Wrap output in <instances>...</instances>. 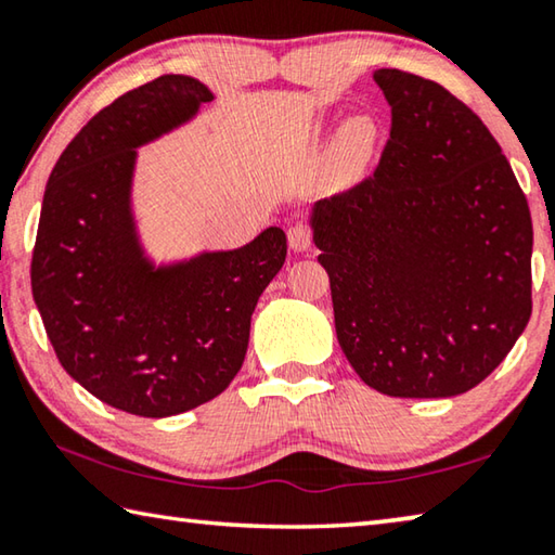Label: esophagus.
I'll return each instance as SVG.
<instances>
[{
    "instance_id": "34e87169",
    "label": "esophagus",
    "mask_w": 555,
    "mask_h": 555,
    "mask_svg": "<svg viewBox=\"0 0 555 555\" xmlns=\"http://www.w3.org/2000/svg\"><path fill=\"white\" fill-rule=\"evenodd\" d=\"M286 237H288V247L294 251H306V249H311V244H313V234H311V230L304 228V224H294V228H288Z\"/></svg>"
}]
</instances>
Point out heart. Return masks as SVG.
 <instances>
[{
  "label": "heart",
  "mask_w": 555,
  "mask_h": 555,
  "mask_svg": "<svg viewBox=\"0 0 555 555\" xmlns=\"http://www.w3.org/2000/svg\"><path fill=\"white\" fill-rule=\"evenodd\" d=\"M377 121L367 115H357L347 119L340 134H337V152L347 164H362L372 156L374 146H377Z\"/></svg>",
  "instance_id": "heart-1"
}]
</instances>
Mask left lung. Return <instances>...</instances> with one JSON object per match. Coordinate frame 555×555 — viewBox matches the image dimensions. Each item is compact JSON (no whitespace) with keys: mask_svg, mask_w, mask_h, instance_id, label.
Segmentation results:
<instances>
[{"mask_svg":"<svg viewBox=\"0 0 555 555\" xmlns=\"http://www.w3.org/2000/svg\"><path fill=\"white\" fill-rule=\"evenodd\" d=\"M374 82L391 107L379 166L311 210L337 343L387 397H457L531 318L529 203L465 102L397 68Z\"/></svg>","mask_w":555,"mask_h":555,"instance_id":"left-lung-1","label":"left lung"}]
</instances>
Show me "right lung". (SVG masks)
Listing matches in <instances>:
<instances>
[{"label": "right lung", "instance_id": "add662e5", "mask_svg": "<svg viewBox=\"0 0 555 555\" xmlns=\"http://www.w3.org/2000/svg\"><path fill=\"white\" fill-rule=\"evenodd\" d=\"M210 100L188 75L125 92L75 134L46 183L31 257L46 335L80 387L134 416H176L230 387L261 291L286 261L281 228L173 264L144 255L131 212L137 149Z\"/></svg>", "mask_w": 555, "mask_h": 555}]
</instances>
